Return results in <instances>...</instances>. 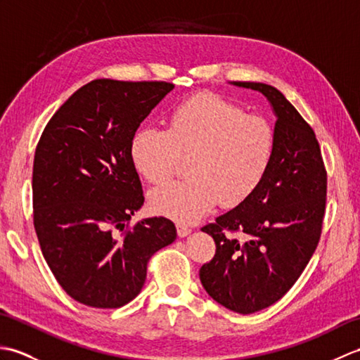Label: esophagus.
<instances>
[{
	"mask_svg": "<svg viewBox=\"0 0 360 360\" xmlns=\"http://www.w3.org/2000/svg\"><path fill=\"white\" fill-rule=\"evenodd\" d=\"M176 229H178V236H179V238H184V236H187L190 232H192V229H190L186 224H181V223H178Z\"/></svg>",
	"mask_w": 360,
	"mask_h": 360,
	"instance_id": "1",
	"label": "esophagus"
}]
</instances>
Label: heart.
<instances>
[{
    "label": "heart",
    "mask_w": 360,
    "mask_h": 360,
    "mask_svg": "<svg viewBox=\"0 0 360 360\" xmlns=\"http://www.w3.org/2000/svg\"><path fill=\"white\" fill-rule=\"evenodd\" d=\"M275 148L272 125L217 94L186 98L168 114L167 129L143 127L129 155L141 176L159 184L188 158L190 179L153 190L150 205L159 215L192 223L219 202L235 207L262 184Z\"/></svg>",
    "instance_id": "1"
}]
</instances>
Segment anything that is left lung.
Here are the masks:
<instances>
[{"mask_svg":"<svg viewBox=\"0 0 360 360\" xmlns=\"http://www.w3.org/2000/svg\"><path fill=\"white\" fill-rule=\"evenodd\" d=\"M233 85L259 91L271 102L275 148L255 192L201 229L217 252L202 264L200 278L213 300L252 314L278 302L314 254L325 217L326 170L314 129L278 89L255 82Z\"/></svg>","mask_w":360,"mask_h":360,"instance_id":"obj_1","label":"left lung"}]
</instances>
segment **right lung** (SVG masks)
Listing matches in <instances>:
<instances>
[{
  "label": "right lung",
  "instance_id": "obj_1",
  "mask_svg": "<svg viewBox=\"0 0 360 360\" xmlns=\"http://www.w3.org/2000/svg\"><path fill=\"white\" fill-rule=\"evenodd\" d=\"M173 88L168 82H89L60 106L37 143V238L58 285L86 307L131 302L153 254L176 240L164 217L129 226L143 204L129 155L133 136Z\"/></svg>",
  "mask_w": 360,
  "mask_h": 360
}]
</instances>
